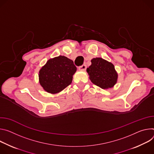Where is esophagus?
<instances>
[{"label":"esophagus","instance_id":"obj_1","mask_svg":"<svg viewBox=\"0 0 154 154\" xmlns=\"http://www.w3.org/2000/svg\"><path fill=\"white\" fill-rule=\"evenodd\" d=\"M86 68H87V66H86V65H81V66H79L78 68V69L79 70H86Z\"/></svg>","mask_w":154,"mask_h":154}]
</instances>
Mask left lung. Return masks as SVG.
Wrapping results in <instances>:
<instances>
[{
	"mask_svg": "<svg viewBox=\"0 0 154 154\" xmlns=\"http://www.w3.org/2000/svg\"><path fill=\"white\" fill-rule=\"evenodd\" d=\"M91 63V65L87 68L91 82L103 89L114 87L118 79L114 65L101 57L92 59Z\"/></svg>",
	"mask_w": 154,
	"mask_h": 154,
	"instance_id": "obj_1",
	"label": "left lung"
}]
</instances>
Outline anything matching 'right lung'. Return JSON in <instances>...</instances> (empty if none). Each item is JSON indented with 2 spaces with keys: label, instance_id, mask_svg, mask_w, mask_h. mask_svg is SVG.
<instances>
[{
  "label": "right lung",
  "instance_id": "obj_1",
  "mask_svg": "<svg viewBox=\"0 0 154 154\" xmlns=\"http://www.w3.org/2000/svg\"><path fill=\"white\" fill-rule=\"evenodd\" d=\"M76 70L73 61L65 56L50 59L39 70V83L46 92L57 94L72 83Z\"/></svg>",
  "mask_w": 154,
  "mask_h": 154
}]
</instances>
